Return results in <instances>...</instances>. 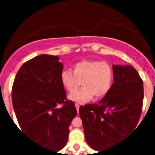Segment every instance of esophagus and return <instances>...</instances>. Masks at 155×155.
Masks as SVG:
<instances>
[{
    "mask_svg": "<svg viewBox=\"0 0 155 155\" xmlns=\"http://www.w3.org/2000/svg\"><path fill=\"white\" fill-rule=\"evenodd\" d=\"M75 107H76L77 111H78V113L79 111V107H80V105L78 103H75Z\"/></svg>",
    "mask_w": 155,
    "mask_h": 155,
    "instance_id": "1",
    "label": "esophagus"
}]
</instances>
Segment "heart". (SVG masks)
Returning a JSON list of instances; mask_svg holds the SVG:
<instances>
[{"label": "heart", "mask_w": 155, "mask_h": 155, "mask_svg": "<svg viewBox=\"0 0 155 155\" xmlns=\"http://www.w3.org/2000/svg\"><path fill=\"white\" fill-rule=\"evenodd\" d=\"M61 81L69 92L75 91L81 83L83 87L71 93L69 98L75 102H86L94 96L102 98L109 93L113 82V70L105 61L85 60L74 64L72 71H63Z\"/></svg>", "instance_id": "heart-1"}]
</instances>
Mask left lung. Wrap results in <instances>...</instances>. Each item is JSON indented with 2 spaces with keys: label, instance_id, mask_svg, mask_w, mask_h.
I'll list each match as a JSON object with an SVG mask.
<instances>
[{
  "label": "left lung",
  "instance_id": "obj_1",
  "mask_svg": "<svg viewBox=\"0 0 155 155\" xmlns=\"http://www.w3.org/2000/svg\"><path fill=\"white\" fill-rule=\"evenodd\" d=\"M113 84L96 104L79 109L87 143L101 151L111 147L136 128L141 115L143 81L130 65H113Z\"/></svg>",
  "mask_w": 155,
  "mask_h": 155
}]
</instances>
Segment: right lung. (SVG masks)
I'll use <instances>...</instances> for the list:
<instances>
[{
	"label": "right lung",
	"instance_id": "right-lung-1",
	"mask_svg": "<svg viewBox=\"0 0 155 155\" xmlns=\"http://www.w3.org/2000/svg\"><path fill=\"white\" fill-rule=\"evenodd\" d=\"M59 60L57 56L41 54L23 64L12 93L21 131L56 152L68 142L69 126L78 113L74 103L67 100L61 81L64 66Z\"/></svg>",
	"mask_w": 155,
	"mask_h": 155
}]
</instances>
